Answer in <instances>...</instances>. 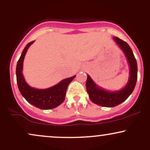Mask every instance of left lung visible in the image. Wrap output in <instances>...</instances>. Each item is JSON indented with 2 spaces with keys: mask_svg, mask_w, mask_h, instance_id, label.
<instances>
[{
  "mask_svg": "<svg viewBox=\"0 0 150 150\" xmlns=\"http://www.w3.org/2000/svg\"><path fill=\"white\" fill-rule=\"evenodd\" d=\"M120 49L123 51L130 66V76L126 85L120 90L108 92L98 87L89 75L86 81V88L90 100L94 104L104 107H114L121 104L132 94L137 79V65L131 48L124 41L118 37H113Z\"/></svg>",
  "mask_w": 150,
  "mask_h": 150,
  "instance_id": "left-lung-1",
  "label": "left lung"
}]
</instances>
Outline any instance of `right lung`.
Masks as SVG:
<instances>
[{
	"instance_id": "right-lung-1",
	"label": "right lung",
	"mask_w": 150,
	"mask_h": 150,
	"mask_svg": "<svg viewBox=\"0 0 150 150\" xmlns=\"http://www.w3.org/2000/svg\"><path fill=\"white\" fill-rule=\"evenodd\" d=\"M32 41L27 44L22 51L16 67L17 82L19 90L25 99L31 104L40 109L49 110L57 107L64 101L68 86L75 75L63 80L57 85L44 89H38L31 87L24 79L22 75L23 61L27 49L34 43Z\"/></svg>"
}]
</instances>
